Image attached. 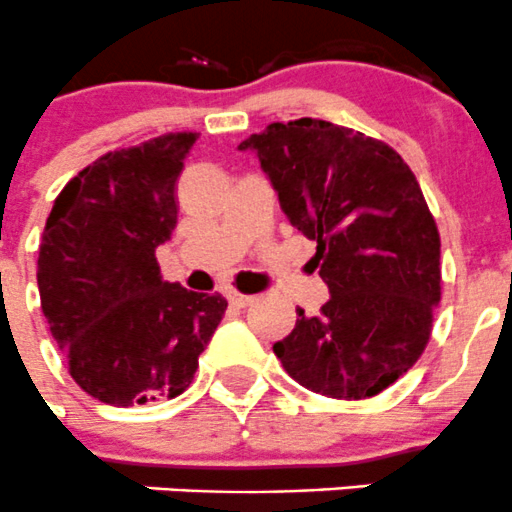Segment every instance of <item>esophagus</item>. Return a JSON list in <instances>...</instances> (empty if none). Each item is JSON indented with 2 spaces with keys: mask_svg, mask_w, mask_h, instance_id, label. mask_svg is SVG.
Here are the masks:
<instances>
[{
  "mask_svg": "<svg viewBox=\"0 0 512 512\" xmlns=\"http://www.w3.org/2000/svg\"><path fill=\"white\" fill-rule=\"evenodd\" d=\"M227 297H230V302L235 307H247V305H250V302H255V297L240 295V292H230V295H227Z\"/></svg>",
  "mask_w": 512,
  "mask_h": 512,
  "instance_id": "esophagus-1",
  "label": "esophagus"
}]
</instances>
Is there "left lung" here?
I'll list each match as a JSON object with an SVG mask.
<instances>
[{
    "instance_id": "8db88e82",
    "label": "left lung",
    "mask_w": 512,
    "mask_h": 512,
    "mask_svg": "<svg viewBox=\"0 0 512 512\" xmlns=\"http://www.w3.org/2000/svg\"><path fill=\"white\" fill-rule=\"evenodd\" d=\"M237 150L255 152L282 212L317 242L330 287L320 315L297 310L272 350L312 393L362 400L423 355L440 302V235L423 190L385 142L325 119L272 122Z\"/></svg>"
}]
</instances>
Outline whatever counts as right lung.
<instances>
[{"mask_svg":"<svg viewBox=\"0 0 512 512\" xmlns=\"http://www.w3.org/2000/svg\"><path fill=\"white\" fill-rule=\"evenodd\" d=\"M195 132L107 152L64 185L44 225L37 285L69 375L114 408L177 398L227 310L160 275L175 185Z\"/></svg>","mask_w":512,"mask_h":512,"instance_id":"right-lung-1","label":"right lung"}]
</instances>
